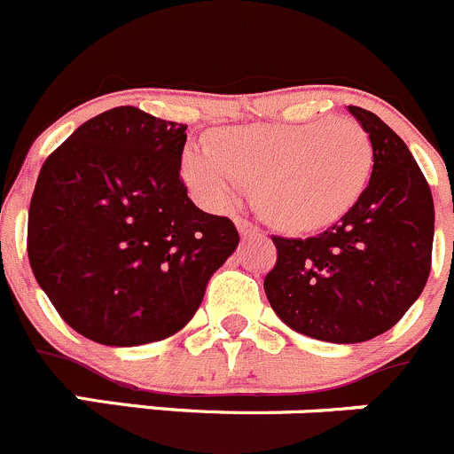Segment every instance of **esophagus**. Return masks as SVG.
Here are the masks:
<instances>
[{
  "label": "esophagus",
  "mask_w": 454,
  "mask_h": 454,
  "mask_svg": "<svg viewBox=\"0 0 454 454\" xmlns=\"http://www.w3.org/2000/svg\"><path fill=\"white\" fill-rule=\"evenodd\" d=\"M235 223H237V231H239L244 237H247V235H255V232H257L255 223L248 222V219H241V217H239Z\"/></svg>",
  "instance_id": "obj_1"
}]
</instances>
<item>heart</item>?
I'll list each match as a JSON object with an SVG mask.
<instances>
[{"mask_svg":"<svg viewBox=\"0 0 454 454\" xmlns=\"http://www.w3.org/2000/svg\"><path fill=\"white\" fill-rule=\"evenodd\" d=\"M372 143L358 122H262L217 131L210 145H190L184 175L215 210L255 185L257 210L291 231L323 226L347 213L365 190Z\"/></svg>","mask_w":454,"mask_h":454,"instance_id":"obj_1","label":"heart"}]
</instances>
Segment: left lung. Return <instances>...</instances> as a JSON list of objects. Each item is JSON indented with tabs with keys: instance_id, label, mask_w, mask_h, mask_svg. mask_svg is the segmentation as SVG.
<instances>
[{
	"instance_id": "obj_1",
	"label": "left lung",
	"mask_w": 454,
	"mask_h": 454,
	"mask_svg": "<svg viewBox=\"0 0 454 454\" xmlns=\"http://www.w3.org/2000/svg\"><path fill=\"white\" fill-rule=\"evenodd\" d=\"M370 134L372 176L358 201L313 237L273 235L264 278L282 323L327 342H365L405 316L432 264L434 203L408 145L376 114L349 105Z\"/></svg>"
}]
</instances>
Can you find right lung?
Listing matches in <instances>:
<instances>
[{
	"mask_svg": "<svg viewBox=\"0 0 454 454\" xmlns=\"http://www.w3.org/2000/svg\"><path fill=\"white\" fill-rule=\"evenodd\" d=\"M185 129L114 107L42 165L28 262L55 311L89 340L137 347L175 336L237 248L235 223L188 197L179 175Z\"/></svg>",
	"mask_w": 454,
	"mask_h": 454,
	"instance_id": "add662e5",
	"label": "right lung"
}]
</instances>
